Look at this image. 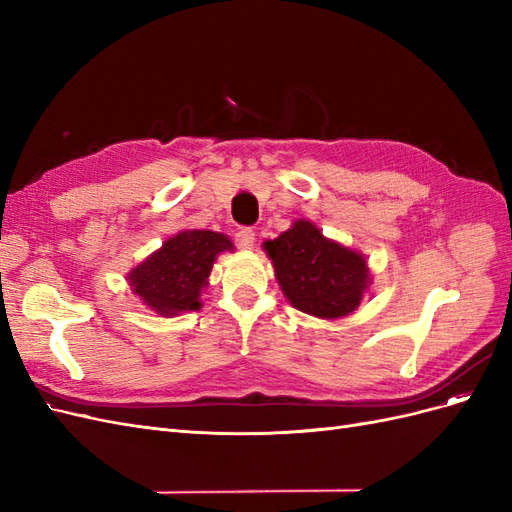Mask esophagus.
Returning <instances> with one entry per match:
<instances>
[{
  "label": "esophagus",
  "mask_w": 512,
  "mask_h": 512,
  "mask_svg": "<svg viewBox=\"0 0 512 512\" xmlns=\"http://www.w3.org/2000/svg\"><path fill=\"white\" fill-rule=\"evenodd\" d=\"M254 239H256V235H254L252 228H241V230H237V235H235V241H237L241 250H252Z\"/></svg>",
  "instance_id": "34e87169"
}]
</instances>
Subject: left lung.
Instances as JSON below:
<instances>
[{
	"label": "left lung",
	"instance_id": "obj_1",
	"mask_svg": "<svg viewBox=\"0 0 512 512\" xmlns=\"http://www.w3.org/2000/svg\"><path fill=\"white\" fill-rule=\"evenodd\" d=\"M262 247L284 297L303 314L324 320L350 316L369 290L367 258L324 237L309 220H294L286 232Z\"/></svg>",
	"mask_w": 512,
	"mask_h": 512
}]
</instances>
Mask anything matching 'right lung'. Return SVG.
Instances as JSON below:
<instances>
[{
    "mask_svg": "<svg viewBox=\"0 0 512 512\" xmlns=\"http://www.w3.org/2000/svg\"><path fill=\"white\" fill-rule=\"evenodd\" d=\"M235 245L224 232L179 230L160 250L149 254L128 273L132 292L151 312L173 318L203 307L200 292L209 286L213 262Z\"/></svg>",
    "mask_w": 512,
    "mask_h": 512,
    "instance_id": "add662e5",
    "label": "right lung"
}]
</instances>
